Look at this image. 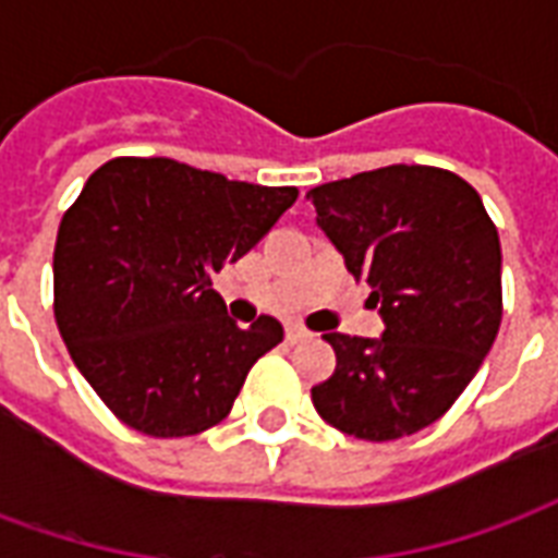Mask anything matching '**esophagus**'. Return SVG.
<instances>
[{
	"label": "esophagus",
	"instance_id": "obj_1",
	"mask_svg": "<svg viewBox=\"0 0 558 558\" xmlns=\"http://www.w3.org/2000/svg\"><path fill=\"white\" fill-rule=\"evenodd\" d=\"M304 338H311V331H307V328L295 326V323H292V326H287V340H290V343H299V340H304Z\"/></svg>",
	"mask_w": 558,
	"mask_h": 558
}]
</instances>
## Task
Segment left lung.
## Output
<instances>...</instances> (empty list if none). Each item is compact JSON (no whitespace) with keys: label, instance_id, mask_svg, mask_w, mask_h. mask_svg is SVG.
I'll return each instance as SVG.
<instances>
[{"label":"left lung","instance_id":"1","mask_svg":"<svg viewBox=\"0 0 558 558\" xmlns=\"http://www.w3.org/2000/svg\"><path fill=\"white\" fill-rule=\"evenodd\" d=\"M316 223L371 287L383 338L328 331L338 367L311 388L340 433L388 442L424 430L478 374L502 323V247L460 175L391 163L311 191Z\"/></svg>","mask_w":558,"mask_h":558}]
</instances>
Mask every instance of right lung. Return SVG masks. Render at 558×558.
<instances>
[{
	"label": "right lung",
	"instance_id": "right-lung-1",
	"mask_svg": "<svg viewBox=\"0 0 558 558\" xmlns=\"http://www.w3.org/2000/svg\"><path fill=\"white\" fill-rule=\"evenodd\" d=\"M295 196L172 158H113L92 172L56 235L53 314L116 418L172 439L230 415L283 328L275 316L235 326L211 275L242 259Z\"/></svg>",
	"mask_w": 558,
	"mask_h": 558
}]
</instances>
